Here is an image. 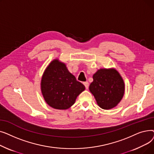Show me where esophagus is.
<instances>
[{
	"label": "esophagus",
	"instance_id": "1",
	"mask_svg": "<svg viewBox=\"0 0 154 154\" xmlns=\"http://www.w3.org/2000/svg\"><path fill=\"white\" fill-rule=\"evenodd\" d=\"M84 85H85L86 89H88V86H89V84H88V82H84Z\"/></svg>",
	"mask_w": 154,
	"mask_h": 154
}]
</instances>
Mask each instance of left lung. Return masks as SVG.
<instances>
[{
    "instance_id": "1",
    "label": "left lung",
    "mask_w": 154,
    "mask_h": 154,
    "mask_svg": "<svg viewBox=\"0 0 154 154\" xmlns=\"http://www.w3.org/2000/svg\"><path fill=\"white\" fill-rule=\"evenodd\" d=\"M93 79L89 90L99 106L106 110L116 107L122 99L125 90L124 80L119 72L115 69H100Z\"/></svg>"
}]
</instances>
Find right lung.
<instances>
[{
	"label": "right lung",
	"instance_id": "right-lung-1",
	"mask_svg": "<svg viewBox=\"0 0 154 154\" xmlns=\"http://www.w3.org/2000/svg\"><path fill=\"white\" fill-rule=\"evenodd\" d=\"M41 90L48 106L65 110L75 103L77 97L85 90V86L70 74L66 65L54 60L44 72Z\"/></svg>",
	"mask_w": 154,
	"mask_h": 154
}]
</instances>
